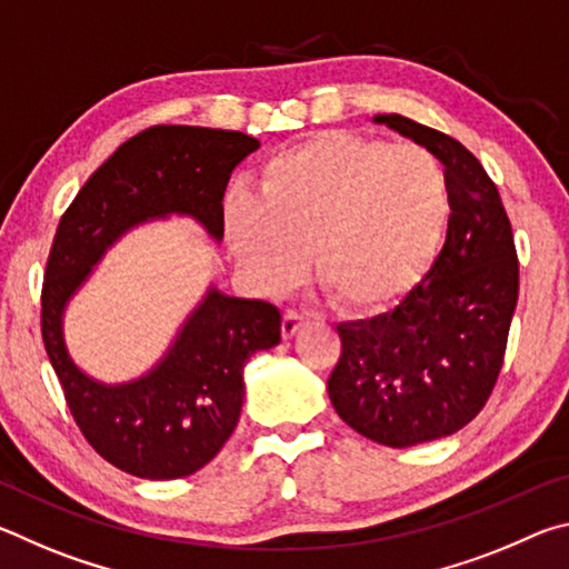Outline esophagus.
Returning a JSON list of instances; mask_svg holds the SVG:
<instances>
[{
    "label": "esophagus",
    "instance_id": "obj_1",
    "mask_svg": "<svg viewBox=\"0 0 569 569\" xmlns=\"http://www.w3.org/2000/svg\"><path fill=\"white\" fill-rule=\"evenodd\" d=\"M308 323V319L303 313H296V311H288L286 316H283V321H281V333H283V339H293V336L303 329V326Z\"/></svg>",
    "mask_w": 569,
    "mask_h": 569
}]
</instances>
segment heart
Listing matches in <instances>:
<instances>
[{
    "instance_id": "b5f03b06",
    "label": "heart",
    "mask_w": 569,
    "mask_h": 569,
    "mask_svg": "<svg viewBox=\"0 0 569 569\" xmlns=\"http://www.w3.org/2000/svg\"><path fill=\"white\" fill-rule=\"evenodd\" d=\"M449 220V182L423 148L346 132L313 134L268 158L258 196L223 200L238 263L268 291L311 271L341 311L379 313L413 291Z\"/></svg>"
}]
</instances>
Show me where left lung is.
<instances>
[{
  "label": "left lung",
  "instance_id": "1",
  "mask_svg": "<svg viewBox=\"0 0 569 569\" xmlns=\"http://www.w3.org/2000/svg\"><path fill=\"white\" fill-rule=\"evenodd\" d=\"M373 122L445 166L451 208L445 248L423 281L393 311L339 323L333 409L361 437L401 449L455 435L487 403L505 361L519 266L497 186L459 140L403 114Z\"/></svg>",
  "mask_w": 569,
  "mask_h": 569
}]
</instances>
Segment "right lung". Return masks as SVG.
Wrapping results in <instances>:
<instances>
[{"mask_svg":"<svg viewBox=\"0 0 569 569\" xmlns=\"http://www.w3.org/2000/svg\"><path fill=\"white\" fill-rule=\"evenodd\" d=\"M261 148L236 130L156 124L92 172L57 226L42 286V339L67 407L92 449L140 479L196 475L233 435L256 351L281 343V311L210 286L162 359L142 377L104 383L74 363L64 311L102 256L132 228L192 218L223 240L230 172Z\"/></svg>","mask_w":569,"mask_h":569,"instance_id":"1","label":"right lung"}]
</instances>
